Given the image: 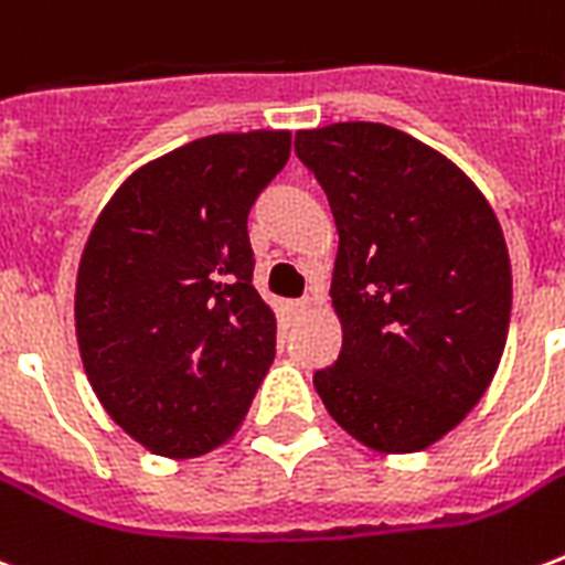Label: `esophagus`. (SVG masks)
<instances>
[{"instance_id":"1","label":"esophagus","mask_w":565,"mask_h":565,"mask_svg":"<svg viewBox=\"0 0 565 565\" xmlns=\"http://www.w3.org/2000/svg\"><path fill=\"white\" fill-rule=\"evenodd\" d=\"M287 308H290V313H308L311 311V299H308V296H305V299H292Z\"/></svg>"}]
</instances>
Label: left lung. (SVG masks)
Here are the masks:
<instances>
[{
	"mask_svg": "<svg viewBox=\"0 0 565 565\" xmlns=\"http://www.w3.org/2000/svg\"><path fill=\"white\" fill-rule=\"evenodd\" d=\"M296 157L340 234L343 347L313 385L373 450H424L477 406L501 361L512 308L501 225L450 159L385 124L301 129Z\"/></svg>",
	"mask_w": 565,
	"mask_h": 565,
	"instance_id": "obj_1",
	"label": "left lung"
}]
</instances>
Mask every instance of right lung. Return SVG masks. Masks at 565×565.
Wrapping results in <instances>:
<instances>
[{"label": "right lung", "instance_id": "add662e5", "mask_svg": "<svg viewBox=\"0 0 565 565\" xmlns=\"http://www.w3.org/2000/svg\"><path fill=\"white\" fill-rule=\"evenodd\" d=\"M290 132H218L141 166L97 218L76 278V338L111 420L159 456L234 436L275 359L248 213Z\"/></svg>", "mask_w": 565, "mask_h": 565}]
</instances>
